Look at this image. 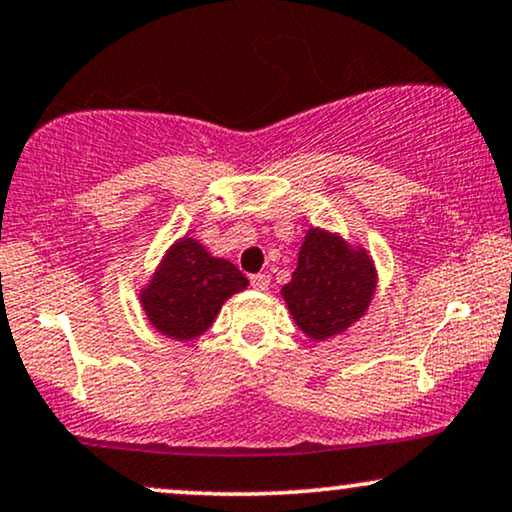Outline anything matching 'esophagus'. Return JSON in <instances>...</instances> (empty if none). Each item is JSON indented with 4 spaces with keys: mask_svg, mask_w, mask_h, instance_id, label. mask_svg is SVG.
I'll return each mask as SVG.
<instances>
[{
    "mask_svg": "<svg viewBox=\"0 0 512 512\" xmlns=\"http://www.w3.org/2000/svg\"><path fill=\"white\" fill-rule=\"evenodd\" d=\"M249 282H251V287H254L256 291H265V289L270 287V277L265 275V272H258V275H251Z\"/></svg>",
    "mask_w": 512,
    "mask_h": 512,
    "instance_id": "obj_1",
    "label": "esophagus"
}]
</instances>
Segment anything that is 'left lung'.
<instances>
[{"label": "left lung", "mask_w": 512, "mask_h": 512, "mask_svg": "<svg viewBox=\"0 0 512 512\" xmlns=\"http://www.w3.org/2000/svg\"><path fill=\"white\" fill-rule=\"evenodd\" d=\"M374 287V265L364 251L350 249L329 232L310 230L282 296L298 329L315 341H324L360 320Z\"/></svg>", "instance_id": "left-lung-1"}]
</instances>
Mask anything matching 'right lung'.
<instances>
[{"instance_id": "obj_1", "label": "right lung", "mask_w": 512, "mask_h": 512, "mask_svg": "<svg viewBox=\"0 0 512 512\" xmlns=\"http://www.w3.org/2000/svg\"><path fill=\"white\" fill-rule=\"evenodd\" d=\"M247 284L237 265L183 237L164 256L141 301L152 327L176 341H190L211 327L225 298Z\"/></svg>"}]
</instances>
